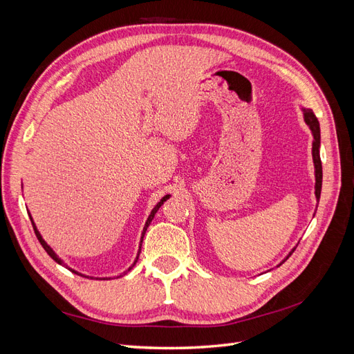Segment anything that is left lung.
I'll list each match as a JSON object with an SVG mask.
<instances>
[{
  "mask_svg": "<svg viewBox=\"0 0 354 354\" xmlns=\"http://www.w3.org/2000/svg\"><path fill=\"white\" fill-rule=\"evenodd\" d=\"M303 111V116H304V121L306 124L310 127V130H312V134H313V149H312V155H313V164H315V178H316V183H315V195H316V199L319 201L320 199V190H322V162H320V155H319V149H320V127H319V121L316 115L313 113L312 109H306V108H301ZM297 248V246H295ZM295 248H292V251L289 252L286 255V259L282 261L285 263L289 255H291ZM281 263V264H282ZM279 264V266H281Z\"/></svg>",
  "mask_w": 354,
  "mask_h": 354,
  "instance_id": "8db88e82",
  "label": "left lung"
}]
</instances>
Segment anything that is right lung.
Returning <instances> with one entry per match:
<instances>
[{
  "mask_svg": "<svg viewBox=\"0 0 354 354\" xmlns=\"http://www.w3.org/2000/svg\"><path fill=\"white\" fill-rule=\"evenodd\" d=\"M169 196L171 195H165L162 199H160L158 203H156V205H155V208L151 211V214H149V217H147V220H146V224H145V227H143V232H142V241H140V248H142V242H143V236H145V233H146V230H147V227H149V224H151V221L153 220V217H155V214L158 212V209L160 208V207H162V203L167 201V199H169ZM29 217H30V214H29ZM30 221H32V226H34V230H35V234H37V238H38V241H39V243L42 245V248H44L46 251H47V254L51 257V259L53 260H55L56 263H59L60 266H66L65 263H63V260H60L59 259V257H57V254L55 252V251H53L51 248H50V245H47V242L44 241V239H42V236H41V233L38 232V229H37V226H35V223H34V220H32V217H30ZM138 255H140V250H138V254H137V257H136V260H134V263H133V266L130 267V269H128V270H125L124 273H121L120 276H124L127 272H130L131 269H133V267L136 266V263H137V260H138ZM68 267V266H66ZM68 269H69V267H68ZM69 270H72V269H69ZM75 274H80V276H84V274H81V273H78L77 270H72ZM103 279H111V277H103Z\"/></svg>",
  "mask_w": 354,
  "mask_h": 354,
  "instance_id": "1",
  "label": "right lung"
}]
</instances>
